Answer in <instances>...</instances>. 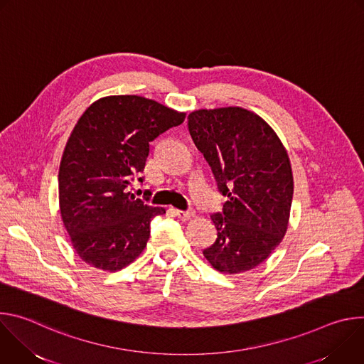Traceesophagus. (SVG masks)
Returning a JSON list of instances; mask_svg holds the SVG:
<instances>
[{
  "label": "esophagus",
  "mask_w": 364,
  "mask_h": 364,
  "mask_svg": "<svg viewBox=\"0 0 364 364\" xmlns=\"http://www.w3.org/2000/svg\"><path fill=\"white\" fill-rule=\"evenodd\" d=\"M176 216L180 218L181 220H188L194 216L193 210H176Z\"/></svg>",
  "instance_id": "1"
}]
</instances>
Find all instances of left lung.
Masks as SVG:
<instances>
[{
    "mask_svg": "<svg viewBox=\"0 0 364 364\" xmlns=\"http://www.w3.org/2000/svg\"><path fill=\"white\" fill-rule=\"evenodd\" d=\"M187 119L228 197L223 210L212 215L218 239L203 255L220 272L250 271L268 259L288 228L294 178L287 149L261 117L239 107L198 109Z\"/></svg>",
    "mask_w": 364,
    "mask_h": 364,
    "instance_id": "1",
    "label": "left lung"
}]
</instances>
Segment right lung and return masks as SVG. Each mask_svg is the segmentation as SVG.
Returning a JSON list of instances; mask_svg holds the SVG:
<instances>
[{
    "label": "right lung",
    "instance_id": "add662e5",
    "mask_svg": "<svg viewBox=\"0 0 364 364\" xmlns=\"http://www.w3.org/2000/svg\"><path fill=\"white\" fill-rule=\"evenodd\" d=\"M184 118L136 95L102 97L79 118L60 161L59 203L72 245L86 264L114 272L141 255L151 220L166 209L136 198L128 187L144 171L149 144Z\"/></svg>",
    "mask_w": 364,
    "mask_h": 364
}]
</instances>
